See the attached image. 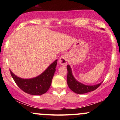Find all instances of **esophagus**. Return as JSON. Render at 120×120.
Instances as JSON below:
<instances>
[{
  "instance_id": "obj_1",
  "label": "esophagus",
  "mask_w": 120,
  "mask_h": 120,
  "mask_svg": "<svg viewBox=\"0 0 120 120\" xmlns=\"http://www.w3.org/2000/svg\"><path fill=\"white\" fill-rule=\"evenodd\" d=\"M68 62V57L65 54L62 55L59 59V63L63 66H66Z\"/></svg>"
}]
</instances>
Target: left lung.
Segmentation results:
<instances>
[{
    "instance_id": "obj_1",
    "label": "left lung",
    "mask_w": 120,
    "mask_h": 120,
    "mask_svg": "<svg viewBox=\"0 0 120 120\" xmlns=\"http://www.w3.org/2000/svg\"><path fill=\"white\" fill-rule=\"evenodd\" d=\"M67 71H68L67 83H68L69 87L74 93L78 94H85L90 91H93L96 90L97 88H98L103 82H101V83L96 85H93V86L85 85L84 84L79 82L74 78L72 74L71 68L69 65H67Z\"/></svg>"
}]
</instances>
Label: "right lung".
I'll list each match as a JSON object with an SVG mask.
<instances>
[{"mask_svg": "<svg viewBox=\"0 0 120 120\" xmlns=\"http://www.w3.org/2000/svg\"><path fill=\"white\" fill-rule=\"evenodd\" d=\"M57 63V60H56L42 74L30 79L18 77L11 70L9 71L15 83L25 93L33 95H41L46 93L50 87Z\"/></svg>", "mask_w": 120, "mask_h": 120, "instance_id": "1", "label": "right lung"}]
</instances>
